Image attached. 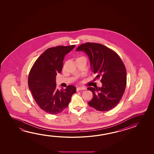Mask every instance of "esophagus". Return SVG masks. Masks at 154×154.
<instances>
[{
	"instance_id": "1",
	"label": "esophagus",
	"mask_w": 154,
	"mask_h": 154,
	"mask_svg": "<svg viewBox=\"0 0 154 154\" xmlns=\"http://www.w3.org/2000/svg\"><path fill=\"white\" fill-rule=\"evenodd\" d=\"M85 89L86 88L85 87L81 86V87H77V89H76V90H77V91H80V90H85Z\"/></svg>"
}]
</instances>
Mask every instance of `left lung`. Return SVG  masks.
Listing matches in <instances>:
<instances>
[{
  "mask_svg": "<svg viewBox=\"0 0 154 154\" xmlns=\"http://www.w3.org/2000/svg\"><path fill=\"white\" fill-rule=\"evenodd\" d=\"M76 51L86 53L92 71L102 84L100 88H88L93 94L89 105L97 110H110L119 102L125 89L127 71L124 63L115 52L100 44H82Z\"/></svg>",
  "mask_w": 154,
  "mask_h": 154,
  "instance_id": "1",
  "label": "left lung"
}]
</instances>
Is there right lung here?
<instances>
[{
    "label": "right lung",
    "instance_id": "right-lung-1",
    "mask_svg": "<svg viewBox=\"0 0 154 154\" xmlns=\"http://www.w3.org/2000/svg\"><path fill=\"white\" fill-rule=\"evenodd\" d=\"M75 45L49 48L36 60L29 75L28 85L35 102L48 113L56 115L68 107L72 95L76 92L73 85L64 90L56 88V77L62 70L65 55Z\"/></svg>",
    "mask_w": 154,
    "mask_h": 154
}]
</instances>
